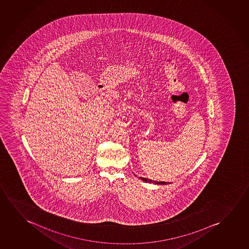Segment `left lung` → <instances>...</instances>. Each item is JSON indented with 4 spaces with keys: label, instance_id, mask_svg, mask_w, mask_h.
Wrapping results in <instances>:
<instances>
[{
    "label": "left lung",
    "instance_id": "1",
    "mask_svg": "<svg viewBox=\"0 0 249 249\" xmlns=\"http://www.w3.org/2000/svg\"><path fill=\"white\" fill-rule=\"evenodd\" d=\"M140 178H141V179H142L143 181H144V182H146V183H154L155 184H170L169 182H164V181H153L151 180V179H148V178H146L140 177Z\"/></svg>",
    "mask_w": 249,
    "mask_h": 249
}]
</instances>
